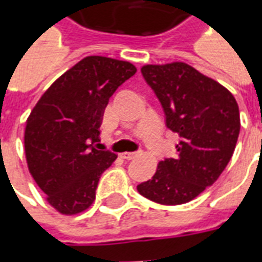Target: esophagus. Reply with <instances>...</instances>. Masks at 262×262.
I'll return each mask as SVG.
<instances>
[{
	"instance_id": "obj_1",
	"label": "esophagus",
	"mask_w": 262,
	"mask_h": 262,
	"mask_svg": "<svg viewBox=\"0 0 262 262\" xmlns=\"http://www.w3.org/2000/svg\"><path fill=\"white\" fill-rule=\"evenodd\" d=\"M120 157L125 160H133L135 157H137V153H129V151H126V153L120 154Z\"/></svg>"
}]
</instances>
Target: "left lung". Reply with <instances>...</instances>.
Here are the masks:
<instances>
[{
	"instance_id": "obj_1",
	"label": "left lung",
	"mask_w": 262,
	"mask_h": 262,
	"mask_svg": "<svg viewBox=\"0 0 262 262\" xmlns=\"http://www.w3.org/2000/svg\"><path fill=\"white\" fill-rule=\"evenodd\" d=\"M142 74L180 142L176 157L160 161L137 191L160 205H182L212 185L229 164L240 133L238 105L227 88L182 61L146 64Z\"/></svg>"
}]
</instances>
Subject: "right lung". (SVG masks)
Segmentation results:
<instances>
[{"mask_svg": "<svg viewBox=\"0 0 262 262\" xmlns=\"http://www.w3.org/2000/svg\"><path fill=\"white\" fill-rule=\"evenodd\" d=\"M136 71L129 61L88 56L49 86L26 119L28 168L59 213H81L94 202L101 174L118 156L92 144L109 98Z\"/></svg>", "mask_w": 262, "mask_h": 262, "instance_id": "obj_1", "label": "right lung"}]
</instances>
